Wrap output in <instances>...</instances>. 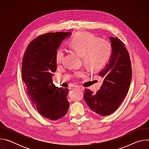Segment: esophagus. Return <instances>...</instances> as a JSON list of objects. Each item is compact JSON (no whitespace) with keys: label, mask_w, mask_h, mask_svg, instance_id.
<instances>
[{"label":"esophagus","mask_w":149,"mask_h":149,"mask_svg":"<svg viewBox=\"0 0 149 149\" xmlns=\"http://www.w3.org/2000/svg\"><path fill=\"white\" fill-rule=\"evenodd\" d=\"M75 88L76 89L79 90V91H82V90H84V88H83L82 87H81V86H75Z\"/></svg>","instance_id":"obj_1"}]
</instances>
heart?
<instances>
[{
    "mask_svg": "<svg viewBox=\"0 0 149 149\" xmlns=\"http://www.w3.org/2000/svg\"><path fill=\"white\" fill-rule=\"evenodd\" d=\"M70 47L79 56H82L84 65L93 71L102 69L109 61L112 54V47L107 40L98 39L90 33H78L70 40ZM63 49L56 52L55 60L60 64L64 58ZM84 72L76 71L73 74L75 78H81Z\"/></svg>",
    "mask_w": 149,
    "mask_h": 149,
    "instance_id": "b5f03b06",
    "label": "heart"
}]
</instances>
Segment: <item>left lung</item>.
<instances>
[{"instance_id": "obj_1", "label": "left lung", "mask_w": 149, "mask_h": 149, "mask_svg": "<svg viewBox=\"0 0 149 149\" xmlns=\"http://www.w3.org/2000/svg\"><path fill=\"white\" fill-rule=\"evenodd\" d=\"M112 54L108 64L98 75L103 78L102 86L96 93L85 89L84 99L90 109L102 116L114 112L128 93L132 71L130 56L123 42L117 38H109Z\"/></svg>"}]
</instances>
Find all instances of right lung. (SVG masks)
Returning <instances> with one entry per match:
<instances>
[{
  "label": "right lung",
  "mask_w": 149,
  "mask_h": 149,
  "mask_svg": "<svg viewBox=\"0 0 149 149\" xmlns=\"http://www.w3.org/2000/svg\"><path fill=\"white\" fill-rule=\"evenodd\" d=\"M71 32H58L41 35L26 49L22 62V77L26 93L39 113L57 120L68 111V89L56 87L52 76L56 70V49Z\"/></svg>",
  "instance_id": "1"
}]
</instances>
